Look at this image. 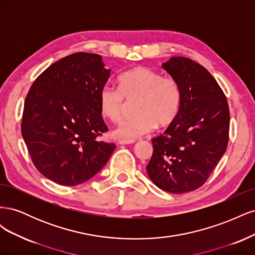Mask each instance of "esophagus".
<instances>
[{
  "label": "esophagus",
  "instance_id": "1",
  "mask_svg": "<svg viewBox=\"0 0 255 255\" xmlns=\"http://www.w3.org/2000/svg\"><path fill=\"white\" fill-rule=\"evenodd\" d=\"M136 140H128V139H121V140H118V143L119 144H129V143H134Z\"/></svg>",
  "mask_w": 255,
  "mask_h": 255
}]
</instances>
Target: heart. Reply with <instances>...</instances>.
<instances>
[{
	"label": "heart",
	"mask_w": 255,
	"mask_h": 255,
	"mask_svg": "<svg viewBox=\"0 0 255 255\" xmlns=\"http://www.w3.org/2000/svg\"><path fill=\"white\" fill-rule=\"evenodd\" d=\"M119 89L110 85L100 91V109L114 122L119 121L127 110V102L134 104L135 117L126 119L114 129V136L133 140L153 132L155 128L170 125L181 107V87L170 76L148 67H135L122 73Z\"/></svg>",
	"instance_id": "1"
}]
</instances>
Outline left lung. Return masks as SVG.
<instances>
[{
	"label": "left lung",
	"instance_id": "obj_1",
	"mask_svg": "<svg viewBox=\"0 0 255 255\" xmlns=\"http://www.w3.org/2000/svg\"><path fill=\"white\" fill-rule=\"evenodd\" d=\"M163 68L180 85L181 107L165 132L152 138L146 172L160 189L184 194L201 187L225 154L230 111L222 89L203 66L174 56Z\"/></svg>",
	"mask_w": 255,
	"mask_h": 255
}]
</instances>
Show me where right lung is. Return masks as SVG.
Masks as SVG:
<instances>
[{
    "label": "right lung",
    "instance_id": "1",
    "mask_svg": "<svg viewBox=\"0 0 255 255\" xmlns=\"http://www.w3.org/2000/svg\"><path fill=\"white\" fill-rule=\"evenodd\" d=\"M102 56L75 53L38 76L25 99L21 132L35 167L64 186L88 181L109 161L100 91L111 76Z\"/></svg>",
    "mask_w": 255,
    "mask_h": 255
}]
</instances>
